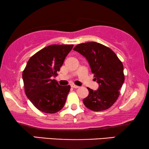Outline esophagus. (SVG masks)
<instances>
[{
  "mask_svg": "<svg viewBox=\"0 0 149 149\" xmlns=\"http://www.w3.org/2000/svg\"><path fill=\"white\" fill-rule=\"evenodd\" d=\"M70 85H71V87H73V88H75V89H77V88H79V86H77V85H74V84H71Z\"/></svg>",
  "mask_w": 149,
  "mask_h": 149,
  "instance_id": "esophagus-1",
  "label": "esophagus"
}]
</instances>
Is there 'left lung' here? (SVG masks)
Masks as SVG:
<instances>
[{
  "mask_svg": "<svg viewBox=\"0 0 149 149\" xmlns=\"http://www.w3.org/2000/svg\"><path fill=\"white\" fill-rule=\"evenodd\" d=\"M73 50L86 58L99 84L97 90L87 88L89 95L83 99V104L93 111L109 109L119 97L125 80L122 62L113 50L98 42L77 45Z\"/></svg>",
  "mask_w": 149,
  "mask_h": 149,
  "instance_id": "1",
  "label": "left lung"
}]
</instances>
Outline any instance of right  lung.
<instances>
[{"label": "right lung", "mask_w": 149, "mask_h": 149, "mask_svg": "<svg viewBox=\"0 0 149 149\" xmlns=\"http://www.w3.org/2000/svg\"><path fill=\"white\" fill-rule=\"evenodd\" d=\"M73 45H52L29 59L22 73L26 96L45 113H56L64 107L70 85L62 86L52 79L60 70Z\"/></svg>", "instance_id": "1"}]
</instances>
